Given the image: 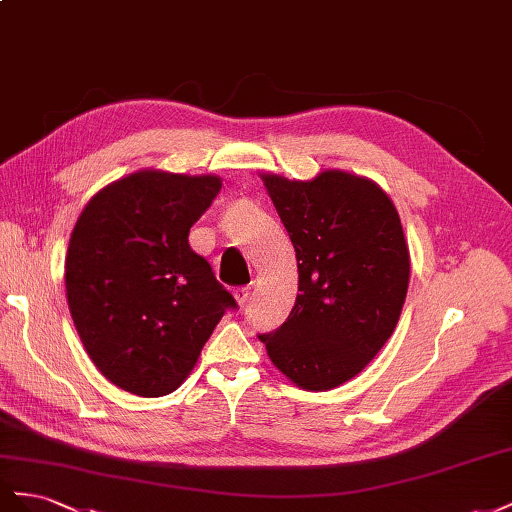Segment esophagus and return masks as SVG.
I'll return each instance as SVG.
<instances>
[{"mask_svg":"<svg viewBox=\"0 0 512 512\" xmlns=\"http://www.w3.org/2000/svg\"><path fill=\"white\" fill-rule=\"evenodd\" d=\"M233 296H236L240 306H246L248 300H251V289H248V287H238L236 294H233Z\"/></svg>","mask_w":512,"mask_h":512,"instance_id":"34e87169","label":"esophagus"}]
</instances>
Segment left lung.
I'll return each mask as SVG.
<instances>
[{
  "mask_svg": "<svg viewBox=\"0 0 512 512\" xmlns=\"http://www.w3.org/2000/svg\"><path fill=\"white\" fill-rule=\"evenodd\" d=\"M261 180L296 248L300 294L283 326L259 339L296 386L337 388L367 367L399 321L410 283L399 212L375 182L339 169L309 182Z\"/></svg>",
  "mask_w": 512,
  "mask_h": 512,
  "instance_id": "obj_1",
  "label": "left lung"
}]
</instances>
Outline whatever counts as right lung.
<instances>
[{"instance_id": "1", "label": "right lung", "mask_w": 512, "mask_h": 512, "mask_svg": "<svg viewBox=\"0 0 512 512\" xmlns=\"http://www.w3.org/2000/svg\"><path fill=\"white\" fill-rule=\"evenodd\" d=\"M221 186L216 175L143 169L96 193L72 229L68 309L96 369L126 392H173L238 306L188 244Z\"/></svg>"}]
</instances>
